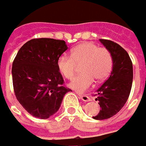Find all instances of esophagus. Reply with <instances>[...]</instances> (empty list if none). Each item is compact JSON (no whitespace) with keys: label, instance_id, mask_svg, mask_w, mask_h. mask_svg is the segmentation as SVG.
I'll return each mask as SVG.
<instances>
[{"label":"esophagus","instance_id":"34e87169","mask_svg":"<svg viewBox=\"0 0 146 146\" xmlns=\"http://www.w3.org/2000/svg\"><path fill=\"white\" fill-rule=\"evenodd\" d=\"M78 97L81 99V100H83V101H84V102H88V101H90V99H89V97L88 96H87V95H81V94H78Z\"/></svg>","mask_w":146,"mask_h":146}]
</instances>
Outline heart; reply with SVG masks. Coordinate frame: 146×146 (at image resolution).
I'll return each instance as SVG.
<instances>
[{"label":"heart","instance_id":"heart-1","mask_svg":"<svg viewBox=\"0 0 146 146\" xmlns=\"http://www.w3.org/2000/svg\"><path fill=\"white\" fill-rule=\"evenodd\" d=\"M81 74L76 76L69 86L78 92H85L94 84L100 83L111 73L113 59L111 52L106 47H100L93 42H83L74 46L71 55H62L57 62L58 69L67 79H71L81 65Z\"/></svg>","mask_w":146,"mask_h":146}]
</instances>
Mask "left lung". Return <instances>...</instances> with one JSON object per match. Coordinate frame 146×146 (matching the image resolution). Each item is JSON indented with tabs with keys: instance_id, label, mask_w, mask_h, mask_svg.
I'll list each match as a JSON object with an SVG mask.
<instances>
[{
	"instance_id": "obj_1",
	"label": "left lung",
	"mask_w": 146,
	"mask_h": 146,
	"mask_svg": "<svg viewBox=\"0 0 146 146\" xmlns=\"http://www.w3.org/2000/svg\"><path fill=\"white\" fill-rule=\"evenodd\" d=\"M100 41L111 52L113 65L111 74L94 94L100 110L93 118L99 120L111 118L123 108L130 94L133 81V65L128 52L113 41Z\"/></svg>"
}]
</instances>
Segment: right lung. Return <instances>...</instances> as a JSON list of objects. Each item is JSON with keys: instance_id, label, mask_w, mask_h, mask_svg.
I'll use <instances>...</instances> for the list:
<instances>
[{"instance_id": "obj_1", "label": "right lung", "mask_w": 146, "mask_h": 146, "mask_svg": "<svg viewBox=\"0 0 146 146\" xmlns=\"http://www.w3.org/2000/svg\"><path fill=\"white\" fill-rule=\"evenodd\" d=\"M68 49L65 42L34 38L18 51L12 63L14 93L22 107L38 119H48L58 110L65 94L57 62Z\"/></svg>"}]
</instances>
